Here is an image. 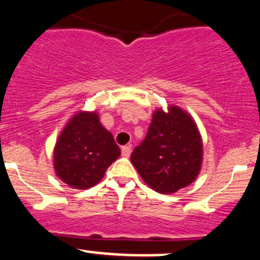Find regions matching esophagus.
I'll list each match as a JSON object with an SVG mask.
<instances>
[{
  "instance_id": "esophagus-1",
  "label": "esophagus",
  "mask_w": 260,
  "mask_h": 260,
  "mask_svg": "<svg viewBox=\"0 0 260 260\" xmlns=\"http://www.w3.org/2000/svg\"><path fill=\"white\" fill-rule=\"evenodd\" d=\"M122 156H124V158H128V156L131 155V147H128V145H124V147H122Z\"/></svg>"
}]
</instances>
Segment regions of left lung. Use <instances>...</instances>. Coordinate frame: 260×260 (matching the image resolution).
Wrapping results in <instances>:
<instances>
[{"label":"left lung","instance_id":"obj_1","mask_svg":"<svg viewBox=\"0 0 260 260\" xmlns=\"http://www.w3.org/2000/svg\"><path fill=\"white\" fill-rule=\"evenodd\" d=\"M131 161L148 186L173 193L198 178L202 164V141L195 121L178 106L154 111L152 123Z\"/></svg>","mask_w":260,"mask_h":260}]
</instances>
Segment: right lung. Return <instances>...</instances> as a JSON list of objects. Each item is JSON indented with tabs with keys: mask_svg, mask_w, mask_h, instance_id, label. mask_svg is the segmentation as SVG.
<instances>
[{
	"mask_svg": "<svg viewBox=\"0 0 260 260\" xmlns=\"http://www.w3.org/2000/svg\"><path fill=\"white\" fill-rule=\"evenodd\" d=\"M121 155L112 133L100 123L96 112L79 111L59 135L54 148V169L74 189L92 187Z\"/></svg>",
	"mask_w": 260,
	"mask_h": 260,
	"instance_id": "right-lung-1",
	"label": "right lung"
}]
</instances>
